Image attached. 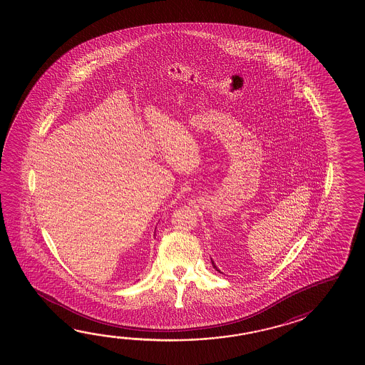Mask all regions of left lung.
I'll return each instance as SVG.
<instances>
[{
  "label": "left lung",
  "mask_w": 365,
  "mask_h": 365,
  "mask_svg": "<svg viewBox=\"0 0 365 365\" xmlns=\"http://www.w3.org/2000/svg\"><path fill=\"white\" fill-rule=\"evenodd\" d=\"M212 265H213V268L216 269L217 272H220V273H221V270L217 268L216 265H215V262H213V260H212Z\"/></svg>",
  "instance_id": "obj_1"
}]
</instances>
